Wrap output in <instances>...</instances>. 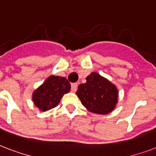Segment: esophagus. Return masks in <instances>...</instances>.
Listing matches in <instances>:
<instances>
[{
	"label": "esophagus",
	"instance_id": "obj_1",
	"mask_svg": "<svg viewBox=\"0 0 156 156\" xmlns=\"http://www.w3.org/2000/svg\"><path fill=\"white\" fill-rule=\"evenodd\" d=\"M77 87H78V83H72V84H71V90L73 91V92L77 90Z\"/></svg>",
	"mask_w": 156,
	"mask_h": 156
}]
</instances>
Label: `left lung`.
<instances>
[{"mask_svg":"<svg viewBox=\"0 0 156 156\" xmlns=\"http://www.w3.org/2000/svg\"><path fill=\"white\" fill-rule=\"evenodd\" d=\"M86 79L76 92L83 106L94 113L111 112L117 103L116 87L97 73H91Z\"/></svg>","mask_w":156,"mask_h":156,"instance_id":"obj_1","label":"left lung"}]
</instances>
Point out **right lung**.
<instances>
[{
    "label": "right lung",
    "mask_w": 156,
    "mask_h": 156,
    "mask_svg": "<svg viewBox=\"0 0 156 156\" xmlns=\"http://www.w3.org/2000/svg\"><path fill=\"white\" fill-rule=\"evenodd\" d=\"M69 90L70 83L66 78L50 76L33 93V102L40 110L47 111L57 106L62 96Z\"/></svg>",
    "instance_id": "right-lung-1"
}]
</instances>
